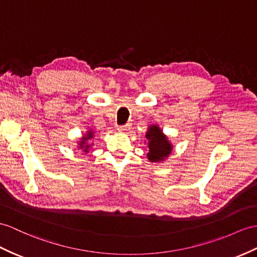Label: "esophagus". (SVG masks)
<instances>
[{
  "label": "esophagus",
  "mask_w": 257,
  "mask_h": 257,
  "mask_svg": "<svg viewBox=\"0 0 257 257\" xmlns=\"http://www.w3.org/2000/svg\"><path fill=\"white\" fill-rule=\"evenodd\" d=\"M130 130H131V124H128V123L126 125H123V126H120L117 128V131L120 133H127Z\"/></svg>",
  "instance_id": "obj_1"
}]
</instances>
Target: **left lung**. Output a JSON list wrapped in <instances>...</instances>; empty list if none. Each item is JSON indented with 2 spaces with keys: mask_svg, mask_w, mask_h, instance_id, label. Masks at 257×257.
<instances>
[{
  "mask_svg": "<svg viewBox=\"0 0 257 257\" xmlns=\"http://www.w3.org/2000/svg\"><path fill=\"white\" fill-rule=\"evenodd\" d=\"M145 137V144H147L149 149L147 153V158L150 162L159 164V162L165 161L169 158V156L173 150V145L169 141L168 136L162 132L159 125L150 124Z\"/></svg>",
  "mask_w": 257,
  "mask_h": 257,
  "instance_id": "1",
  "label": "left lung"
}]
</instances>
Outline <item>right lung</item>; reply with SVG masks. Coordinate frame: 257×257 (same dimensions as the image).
Returning <instances> with one entry per match:
<instances>
[{
  "label": "right lung",
  "mask_w": 257,
  "mask_h": 257,
  "mask_svg": "<svg viewBox=\"0 0 257 257\" xmlns=\"http://www.w3.org/2000/svg\"><path fill=\"white\" fill-rule=\"evenodd\" d=\"M96 132L92 128H87L85 133H83V136L79 137L77 143V148L81 150L84 154H88L89 150L93 146V139H95Z\"/></svg>",
  "instance_id": "obj_1"
}]
</instances>
